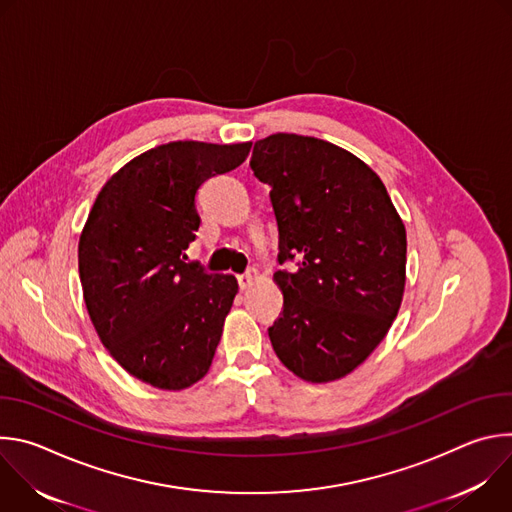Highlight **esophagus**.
<instances>
[{"instance_id":"1","label":"esophagus","mask_w":512,"mask_h":512,"mask_svg":"<svg viewBox=\"0 0 512 512\" xmlns=\"http://www.w3.org/2000/svg\"><path fill=\"white\" fill-rule=\"evenodd\" d=\"M257 279H259V271L255 267H251L247 273L239 275V285H241V289H249L255 285Z\"/></svg>"}]
</instances>
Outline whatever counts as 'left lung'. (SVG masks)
<instances>
[{"mask_svg":"<svg viewBox=\"0 0 512 512\" xmlns=\"http://www.w3.org/2000/svg\"><path fill=\"white\" fill-rule=\"evenodd\" d=\"M251 168L271 186L279 229L275 271L281 318L269 328L277 358L308 383L350 375L387 336L403 302L407 233L383 180L338 145L273 133Z\"/></svg>","mask_w":512,"mask_h":512,"instance_id":"left-lung-1","label":"left lung"}]
</instances>
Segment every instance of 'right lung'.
Wrapping results in <instances>:
<instances>
[{"label":"right lung","instance_id":"obj_1","mask_svg":"<svg viewBox=\"0 0 512 512\" xmlns=\"http://www.w3.org/2000/svg\"><path fill=\"white\" fill-rule=\"evenodd\" d=\"M251 141H170L139 154L101 188L79 239L91 322L135 379L182 391L210 369L239 283L186 263L204 180L241 166Z\"/></svg>","mask_w":512,"mask_h":512}]
</instances>
